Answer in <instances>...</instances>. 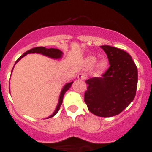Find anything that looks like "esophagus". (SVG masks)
<instances>
[{"label": "esophagus", "mask_w": 152, "mask_h": 152, "mask_svg": "<svg viewBox=\"0 0 152 152\" xmlns=\"http://www.w3.org/2000/svg\"><path fill=\"white\" fill-rule=\"evenodd\" d=\"M86 77V75L83 74V73H80L77 76L78 79L81 80H85Z\"/></svg>", "instance_id": "obj_1"}]
</instances>
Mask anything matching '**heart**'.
Returning <instances> with one entry per match:
<instances>
[{
    "instance_id": "heart-1",
    "label": "heart",
    "mask_w": 152,
    "mask_h": 152,
    "mask_svg": "<svg viewBox=\"0 0 152 152\" xmlns=\"http://www.w3.org/2000/svg\"><path fill=\"white\" fill-rule=\"evenodd\" d=\"M96 61H97V59H96L94 57H90V58H88V62H89V64H91V65L95 64ZM106 66H107V61H106V60H103V61H101L100 63H99L98 64L99 69L103 70L106 69Z\"/></svg>"
}]
</instances>
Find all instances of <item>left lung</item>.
Wrapping results in <instances>:
<instances>
[{
  "mask_svg": "<svg viewBox=\"0 0 152 152\" xmlns=\"http://www.w3.org/2000/svg\"><path fill=\"white\" fill-rule=\"evenodd\" d=\"M107 55L110 66L100 77L86 80L84 101L96 116L119 115L132 103L137 86V68L126 52L112 46H100Z\"/></svg>",
  "mask_w": 152,
  "mask_h": 152,
  "instance_id": "left-lung-1",
  "label": "left lung"
}]
</instances>
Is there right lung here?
Returning a JSON list of instances; mask_svg holds the SVG:
<instances>
[{"label":"right lung","mask_w":152,"mask_h":152,"mask_svg":"<svg viewBox=\"0 0 152 152\" xmlns=\"http://www.w3.org/2000/svg\"><path fill=\"white\" fill-rule=\"evenodd\" d=\"M30 53L42 54V55H46V56H48V57H50V58H55V59H58V58H61V56H62V54H63L62 52H61V51H60L59 49H53V48H51V49H46V48L43 47V46H38V47L33 48V49H30V50L27 51V52H26L25 53H23V55H21V56H20V58H19L16 61L15 64L19 61V60L21 59L23 57H24L25 55H27V54H30ZM72 83L73 82H71V83H67L64 86V87L63 88L62 91H61V95H60L59 102H58V106H57L56 109H55V111L54 112V113L52 114L51 116H49L48 118H52V117L55 116V115L58 113V112L59 111L60 108H61V104H62V103H63V98H64V94H65L66 91L67 90L70 88V87H71Z\"/></svg>","instance_id":"obj_1"}]
</instances>
